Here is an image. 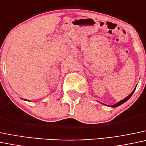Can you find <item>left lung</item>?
I'll return each mask as SVG.
<instances>
[{"mask_svg":"<svg viewBox=\"0 0 146 146\" xmlns=\"http://www.w3.org/2000/svg\"><path fill=\"white\" fill-rule=\"evenodd\" d=\"M136 87H135L134 90L132 91V92L129 95V96H127V97L125 98V99H122V100H121L120 101H119V102H117V104H114V105H112V106H108V105H106V104H104V105L107 106H110V107H111V108H116V107H117V106H119L122 105V104H123L124 103H125L126 101H127V100H129V98L131 97V96H132V94H134V92L135 90H136Z\"/></svg>","mask_w":146,"mask_h":146,"instance_id":"1","label":"left lung"}]
</instances>
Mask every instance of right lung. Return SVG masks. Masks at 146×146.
I'll return each instance as SVG.
<instances>
[{"mask_svg": "<svg viewBox=\"0 0 146 146\" xmlns=\"http://www.w3.org/2000/svg\"><path fill=\"white\" fill-rule=\"evenodd\" d=\"M24 100H25V101H29V100H27V99H24Z\"/></svg>", "mask_w": 146, "mask_h": 146, "instance_id": "right-lung-1", "label": "right lung"}]
</instances>
